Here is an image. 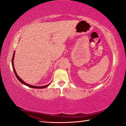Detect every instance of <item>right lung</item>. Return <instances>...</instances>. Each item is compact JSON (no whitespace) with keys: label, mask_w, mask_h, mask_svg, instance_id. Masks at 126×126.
Wrapping results in <instances>:
<instances>
[{"label":"right lung","mask_w":126,"mask_h":126,"mask_svg":"<svg viewBox=\"0 0 126 126\" xmlns=\"http://www.w3.org/2000/svg\"><path fill=\"white\" fill-rule=\"evenodd\" d=\"M14 57H15V52H14V53H13V57H12V67H13V71H14V72H15L16 76V78H17V79H18V80H19V81H20V82H21L22 83H23V84H24V85H26V86H29V87H30L33 88H44L47 87L49 85V84H48V85H46V86H32V85H29V84H27V83H26V82H25L23 80L20 79V77H19L18 76V75H17V74H16V70H15V67H14V64H13V59H14Z\"/></svg>","instance_id":"obj_1"}]
</instances>
